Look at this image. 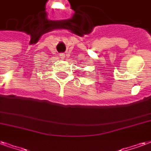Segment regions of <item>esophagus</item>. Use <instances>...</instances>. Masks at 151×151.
Segmentation results:
<instances>
[{"mask_svg": "<svg viewBox=\"0 0 151 151\" xmlns=\"http://www.w3.org/2000/svg\"><path fill=\"white\" fill-rule=\"evenodd\" d=\"M60 58H62V59L65 58V54H63V53H61V54H60Z\"/></svg>", "mask_w": 151, "mask_h": 151, "instance_id": "obj_1", "label": "esophagus"}]
</instances>
